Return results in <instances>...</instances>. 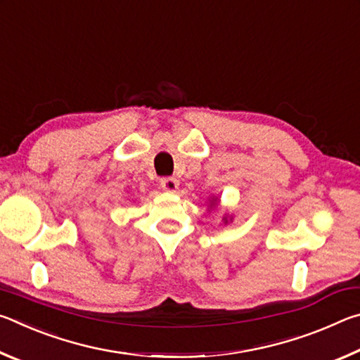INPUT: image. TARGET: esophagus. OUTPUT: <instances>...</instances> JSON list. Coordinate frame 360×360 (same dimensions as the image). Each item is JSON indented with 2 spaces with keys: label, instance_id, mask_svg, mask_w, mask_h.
Instances as JSON below:
<instances>
[{
  "label": "esophagus",
  "instance_id": "1",
  "mask_svg": "<svg viewBox=\"0 0 360 360\" xmlns=\"http://www.w3.org/2000/svg\"><path fill=\"white\" fill-rule=\"evenodd\" d=\"M160 186L163 191L167 192H176V188L179 186V181L176 178H162L160 179Z\"/></svg>",
  "mask_w": 360,
  "mask_h": 360
}]
</instances>
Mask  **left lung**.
Segmentation results:
<instances>
[{
  "instance_id": "obj_1",
  "label": "left lung",
  "mask_w": 360,
  "mask_h": 360,
  "mask_svg": "<svg viewBox=\"0 0 360 360\" xmlns=\"http://www.w3.org/2000/svg\"><path fill=\"white\" fill-rule=\"evenodd\" d=\"M212 202H214V200H212ZM212 205H214V203H211V206H212ZM225 222H227V219H225Z\"/></svg>"
}]
</instances>
